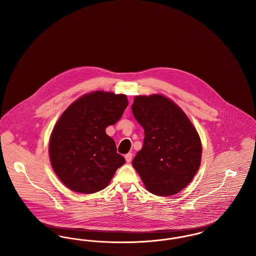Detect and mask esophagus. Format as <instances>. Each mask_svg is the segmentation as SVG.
I'll list each match as a JSON object with an SVG mask.
<instances>
[{
	"instance_id": "1",
	"label": "esophagus",
	"mask_w": 256,
	"mask_h": 256,
	"mask_svg": "<svg viewBox=\"0 0 256 256\" xmlns=\"http://www.w3.org/2000/svg\"><path fill=\"white\" fill-rule=\"evenodd\" d=\"M124 159H126V161L128 163V162H130L132 161V154H130V152H128V154H126V156H124Z\"/></svg>"
}]
</instances>
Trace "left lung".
<instances>
[{
    "label": "left lung",
    "instance_id": "left-lung-1",
    "mask_svg": "<svg viewBox=\"0 0 256 256\" xmlns=\"http://www.w3.org/2000/svg\"><path fill=\"white\" fill-rule=\"evenodd\" d=\"M132 110L145 134L134 169L150 193H180L200 165L202 143L194 126L180 106L159 94L136 96Z\"/></svg>",
    "mask_w": 256,
    "mask_h": 256
}]
</instances>
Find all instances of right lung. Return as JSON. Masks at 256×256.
<instances>
[{
	"mask_svg": "<svg viewBox=\"0 0 256 256\" xmlns=\"http://www.w3.org/2000/svg\"><path fill=\"white\" fill-rule=\"evenodd\" d=\"M128 104L126 95L95 91L78 98L56 124L49 144L52 167L74 192L106 188L126 160L106 128L118 122Z\"/></svg>",
	"mask_w": 256,
	"mask_h": 256,
	"instance_id": "obj_1",
	"label": "right lung"
}]
</instances>
